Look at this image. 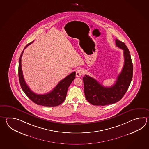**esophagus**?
Returning a JSON list of instances; mask_svg holds the SVG:
<instances>
[{
  "instance_id": "1",
  "label": "esophagus",
  "mask_w": 149,
  "mask_h": 149,
  "mask_svg": "<svg viewBox=\"0 0 149 149\" xmlns=\"http://www.w3.org/2000/svg\"><path fill=\"white\" fill-rule=\"evenodd\" d=\"M83 73V70H81V69H79V70H78L76 71V76L77 77H81V76H82Z\"/></svg>"
}]
</instances>
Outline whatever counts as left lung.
I'll return each mask as SVG.
<instances>
[{"instance_id": "left-lung-1", "label": "left lung", "mask_w": 149, "mask_h": 149, "mask_svg": "<svg viewBox=\"0 0 149 149\" xmlns=\"http://www.w3.org/2000/svg\"><path fill=\"white\" fill-rule=\"evenodd\" d=\"M116 45L124 50V64L114 85L105 87L87 75L83 77L86 99L95 106H106L120 100L127 91L133 77V66L130 52L124 43L116 39Z\"/></svg>"}]
</instances>
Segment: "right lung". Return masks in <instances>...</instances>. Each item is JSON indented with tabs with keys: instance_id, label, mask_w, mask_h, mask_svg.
I'll return each instance as SVG.
<instances>
[{
	"instance_id": "obj_1",
	"label": "right lung",
	"mask_w": 149,
	"mask_h": 149,
	"mask_svg": "<svg viewBox=\"0 0 149 149\" xmlns=\"http://www.w3.org/2000/svg\"><path fill=\"white\" fill-rule=\"evenodd\" d=\"M33 41L29 43L25 46L19 59L18 65V76L20 85L22 89L24 91L27 97L33 102L38 105L47 107L58 106L65 100L67 90L71 83L75 78V72H74L66 76L58 83V84L52 91L45 94H38L35 93L29 88L28 85L25 82L21 67V58L24 52V50Z\"/></svg>"
}]
</instances>
